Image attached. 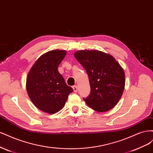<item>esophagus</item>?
<instances>
[{"label": "esophagus", "instance_id": "esophagus-1", "mask_svg": "<svg viewBox=\"0 0 153 153\" xmlns=\"http://www.w3.org/2000/svg\"><path fill=\"white\" fill-rule=\"evenodd\" d=\"M73 91L75 92H76L78 91V87H77L76 85H74L73 87Z\"/></svg>", "mask_w": 153, "mask_h": 153}]
</instances>
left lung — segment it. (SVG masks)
<instances>
[{
	"instance_id": "1",
	"label": "left lung",
	"mask_w": 153,
	"mask_h": 153,
	"mask_svg": "<svg viewBox=\"0 0 153 153\" xmlns=\"http://www.w3.org/2000/svg\"><path fill=\"white\" fill-rule=\"evenodd\" d=\"M89 76L91 92L83 98L93 110L104 112L121 99L125 85L123 68L112 55L98 50H80L74 54Z\"/></svg>"
}]
</instances>
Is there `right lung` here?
Returning <instances> with one entry per match:
<instances>
[{"label": "right lung", "instance_id": "add662e5", "mask_svg": "<svg viewBox=\"0 0 153 153\" xmlns=\"http://www.w3.org/2000/svg\"><path fill=\"white\" fill-rule=\"evenodd\" d=\"M66 54V51L55 50L42 55L27 77V91L32 102L50 114L61 110L68 95L73 91L58 71V66Z\"/></svg>", "mask_w": 153, "mask_h": 153}]
</instances>
